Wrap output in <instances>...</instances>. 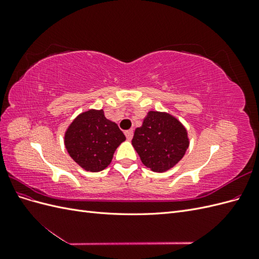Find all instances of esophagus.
<instances>
[{
	"instance_id": "1",
	"label": "esophagus",
	"mask_w": 259,
	"mask_h": 259,
	"mask_svg": "<svg viewBox=\"0 0 259 259\" xmlns=\"http://www.w3.org/2000/svg\"><path fill=\"white\" fill-rule=\"evenodd\" d=\"M133 135H134V131H133V130H130V131L125 132V136H126V138L128 140H131L133 138Z\"/></svg>"
}]
</instances>
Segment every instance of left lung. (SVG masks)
Wrapping results in <instances>:
<instances>
[{"mask_svg": "<svg viewBox=\"0 0 259 259\" xmlns=\"http://www.w3.org/2000/svg\"><path fill=\"white\" fill-rule=\"evenodd\" d=\"M132 145L145 166L162 173L183 159L189 139L184 125L175 116L149 111L142 126L135 130Z\"/></svg>", "mask_w": 259, "mask_h": 259, "instance_id": "8db88e82", "label": "left lung"}]
</instances>
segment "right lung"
<instances>
[{"mask_svg": "<svg viewBox=\"0 0 259 259\" xmlns=\"http://www.w3.org/2000/svg\"><path fill=\"white\" fill-rule=\"evenodd\" d=\"M126 139L119 126L106 119L104 110L77 115L65 134L70 156L85 170L99 171L111 163L115 149Z\"/></svg>", "mask_w": 259, "mask_h": 259, "instance_id": "1", "label": "right lung"}]
</instances>
